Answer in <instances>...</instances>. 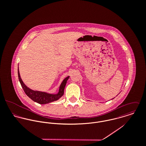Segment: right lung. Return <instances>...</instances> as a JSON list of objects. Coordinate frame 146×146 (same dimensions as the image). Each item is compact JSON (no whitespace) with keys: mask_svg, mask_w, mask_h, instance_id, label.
Wrapping results in <instances>:
<instances>
[{"mask_svg":"<svg viewBox=\"0 0 146 146\" xmlns=\"http://www.w3.org/2000/svg\"><path fill=\"white\" fill-rule=\"evenodd\" d=\"M18 76H19V79L20 83L21 84V86L23 88L26 94L34 102L42 104H49L59 100L63 95L64 87L66 86L67 80L70 77L68 76L63 80L62 83L60 86L58 93L56 94H49L46 92L33 90L29 88L25 84L23 83V82L21 79L19 67H18Z\"/></svg>","mask_w":146,"mask_h":146,"instance_id":"1","label":"right lung"}]
</instances>
